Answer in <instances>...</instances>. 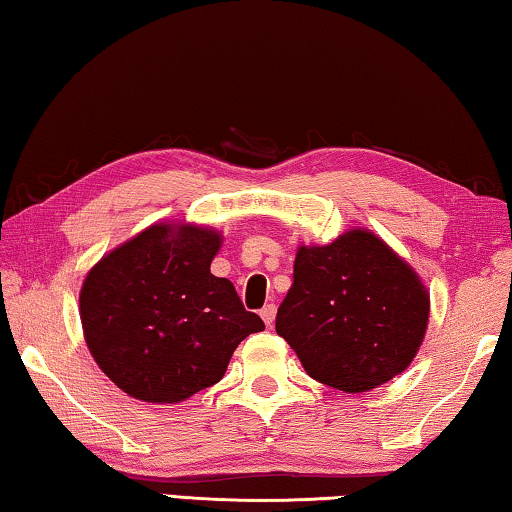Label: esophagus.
I'll use <instances>...</instances> for the list:
<instances>
[{
    "mask_svg": "<svg viewBox=\"0 0 512 512\" xmlns=\"http://www.w3.org/2000/svg\"><path fill=\"white\" fill-rule=\"evenodd\" d=\"M259 316H262L266 327H271L273 320H275V305H266L262 311H259Z\"/></svg>",
    "mask_w": 512,
    "mask_h": 512,
    "instance_id": "esophagus-1",
    "label": "esophagus"
}]
</instances>
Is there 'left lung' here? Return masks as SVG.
Returning a JSON list of instances; mask_svg holds the SVG:
<instances>
[{"instance_id":"left-lung-1","label":"left lung","mask_w":512,"mask_h":512,"mask_svg":"<svg viewBox=\"0 0 512 512\" xmlns=\"http://www.w3.org/2000/svg\"><path fill=\"white\" fill-rule=\"evenodd\" d=\"M429 323L418 273L368 230L300 246L275 332L320 384L366 393L411 366Z\"/></svg>"}]
</instances>
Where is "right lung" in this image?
Returning <instances> with one entry per match:
<instances>
[{
  "label": "right lung",
  "mask_w": 512,
  "mask_h": 512,
  "mask_svg": "<svg viewBox=\"0 0 512 512\" xmlns=\"http://www.w3.org/2000/svg\"><path fill=\"white\" fill-rule=\"evenodd\" d=\"M221 232L155 223L110 250L85 275L83 336L97 366L135 400L183 402L219 381L262 318L210 273Z\"/></svg>",
  "instance_id": "right-lung-1"
}]
</instances>
